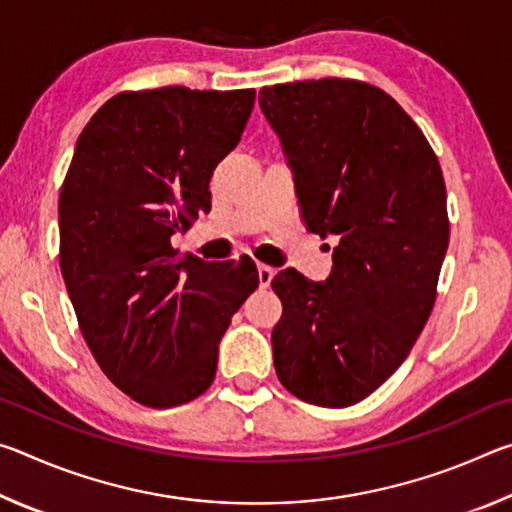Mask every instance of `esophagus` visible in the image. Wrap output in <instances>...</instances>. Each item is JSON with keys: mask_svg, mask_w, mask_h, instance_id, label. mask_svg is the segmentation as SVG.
<instances>
[{"mask_svg": "<svg viewBox=\"0 0 512 512\" xmlns=\"http://www.w3.org/2000/svg\"><path fill=\"white\" fill-rule=\"evenodd\" d=\"M257 273H259V287H262V289L271 287V282L275 277V268L266 266V264H257Z\"/></svg>", "mask_w": 512, "mask_h": 512, "instance_id": "1", "label": "esophagus"}]
</instances>
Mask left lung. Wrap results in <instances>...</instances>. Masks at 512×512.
<instances>
[{
    "label": "left lung",
    "instance_id": "obj_1",
    "mask_svg": "<svg viewBox=\"0 0 512 512\" xmlns=\"http://www.w3.org/2000/svg\"><path fill=\"white\" fill-rule=\"evenodd\" d=\"M309 232L339 239L332 273L284 268L273 327L277 379L300 400L343 409L409 357L436 302L449 244L436 153L391 94L350 79L259 90Z\"/></svg>",
    "mask_w": 512,
    "mask_h": 512
}]
</instances>
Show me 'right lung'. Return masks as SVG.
I'll use <instances>...</instances> for the list:
<instances>
[{"mask_svg":"<svg viewBox=\"0 0 512 512\" xmlns=\"http://www.w3.org/2000/svg\"><path fill=\"white\" fill-rule=\"evenodd\" d=\"M255 90L119 92L76 140L58 201L60 273L85 343L151 409L203 395L253 259L205 262L171 237L210 212V178L241 140Z\"/></svg>","mask_w":512,"mask_h":512,"instance_id":"1","label":"right lung"}]
</instances>
